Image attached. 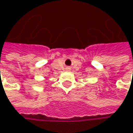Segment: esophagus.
<instances>
[{"label": "esophagus", "instance_id": "34e87169", "mask_svg": "<svg viewBox=\"0 0 133 133\" xmlns=\"http://www.w3.org/2000/svg\"><path fill=\"white\" fill-rule=\"evenodd\" d=\"M69 68H70L69 67H67V69H69Z\"/></svg>", "mask_w": 133, "mask_h": 133}]
</instances>
